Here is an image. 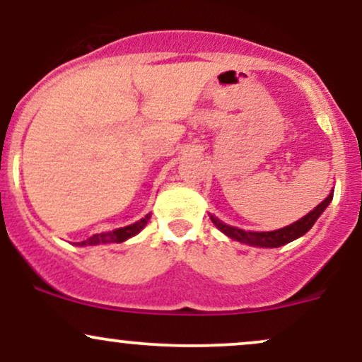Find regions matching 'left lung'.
<instances>
[{"label":"left lung","mask_w":362,"mask_h":362,"mask_svg":"<svg viewBox=\"0 0 362 362\" xmlns=\"http://www.w3.org/2000/svg\"><path fill=\"white\" fill-rule=\"evenodd\" d=\"M332 198H334V189L330 191L329 197H327L320 205L313 208L310 214L305 215L303 218H300L298 222L288 225V227L278 228V230H273V232H247V230H242V228L230 227V225L220 222V220L214 215H210V218L211 222L216 225V228H218L220 232H223L225 235L230 237L233 240L242 242V244L256 245V247H281V245L290 244L291 240L305 235V233L313 227V223L317 222L318 216L324 214V210L329 206V203L332 202Z\"/></svg>","instance_id":"1"}]
</instances>
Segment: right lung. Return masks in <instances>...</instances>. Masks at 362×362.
Wrapping results in <instances>:
<instances>
[{
  "mask_svg": "<svg viewBox=\"0 0 362 362\" xmlns=\"http://www.w3.org/2000/svg\"><path fill=\"white\" fill-rule=\"evenodd\" d=\"M148 218H151V214H147L144 216L142 220H139V222L132 223V225H127V227L123 228H117V230L113 232H106V233H96V235L89 237V239L79 242V245H98V244H120V242L130 239V237L137 235V233L142 230L144 227H146Z\"/></svg>",
  "mask_w": 362,
  "mask_h": 362,
  "instance_id": "add662e5",
  "label": "right lung"
}]
</instances>
